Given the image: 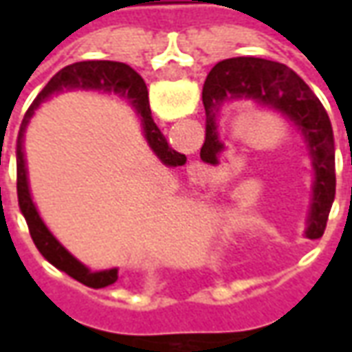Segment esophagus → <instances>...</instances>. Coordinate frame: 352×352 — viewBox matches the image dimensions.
Here are the masks:
<instances>
[{"mask_svg":"<svg viewBox=\"0 0 352 352\" xmlns=\"http://www.w3.org/2000/svg\"><path fill=\"white\" fill-rule=\"evenodd\" d=\"M188 179H190V183H194L196 186H206L207 183V175L206 171L201 168H194L190 171V175H188Z\"/></svg>","mask_w":352,"mask_h":352,"instance_id":"1","label":"esophagus"}]
</instances>
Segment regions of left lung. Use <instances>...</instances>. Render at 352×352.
Instances as JSON below:
<instances>
[{
    "mask_svg": "<svg viewBox=\"0 0 352 352\" xmlns=\"http://www.w3.org/2000/svg\"><path fill=\"white\" fill-rule=\"evenodd\" d=\"M201 98L206 107V141L199 158L207 164H219V154L224 151L217 131V116L226 101L254 100L260 105H270L302 131L315 169L305 234L311 239L322 236L336 196V146L328 113L313 90L288 65L241 56L214 65L207 75Z\"/></svg>",
    "mask_w": 352,
    "mask_h": 352,
    "instance_id": "1",
    "label": "left lung"
}]
</instances>
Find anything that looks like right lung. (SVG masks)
Instances as JSON below:
<instances>
[{
  "label": "right lung",
  "mask_w": 352,
  "mask_h": 352,
  "mask_svg": "<svg viewBox=\"0 0 352 352\" xmlns=\"http://www.w3.org/2000/svg\"><path fill=\"white\" fill-rule=\"evenodd\" d=\"M64 90H101V92H113L128 98L138 111V115L141 116L145 138L154 154L166 166H173V168L183 166L186 162V156L177 153L168 145L164 133L158 130V126L154 124L153 115H151L148 90H146L145 80L141 79L130 65L122 64V62H107V60H92L90 62L88 60V62L65 65L64 69H60L47 82V87L43 88L39 96L34 100L32 107L28 109L22 126H20L19 139H16V194H19L20 211L24 214L28 228H30V236H32L35 247L39 249L43 256L49 260L54 267H58L60 272H65L69 277L77 279L90 288H103L113 285L118 279V270L115 267V270H105V272H90L87 265L80 264L79 260L65 251L60 241L45 226V222L41 221V217H39L34 201H32V196H30V186H28L26 160H24V148H22L26 126L34 115V111L41 105L43 101L49 100L52 94L64 92Z\"/></svg>",
  "instance_id": "right-lung-1"
}]
</instances>
